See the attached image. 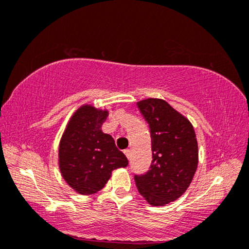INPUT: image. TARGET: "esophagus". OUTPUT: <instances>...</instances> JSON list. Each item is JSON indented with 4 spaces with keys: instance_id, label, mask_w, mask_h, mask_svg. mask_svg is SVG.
I'll return each instance as SVG.
<instances>
[{
    "instance_id": "34e87169",
    "label": "esophagus",
    "mask_w": 249,
    "mask_h": 249,
    "mask_svg": "<svg viewBox=\"0 0 249 249\" xmlns=\"http://www.w3.org/2000/svg\"><path fill=\"white\" fill-rule=\"evenodd\" d=\"M124 154L126 155V158L129 159V157H131V151H129L128 148H126V150H124Z\"/></svg>"
}]
</instances>
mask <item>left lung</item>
<instances>
[{
	"label": "left lung",
	"mask_w": 249,
	"mask_h": 249,
	"mask_svg": "<svg viewBox=\"0 0 249 249\" xmlns=\"http://www.w3.org/2000/svg\"><path fill=\"white\" fill-rule=\"evenodd\" d=\"M151 133L152 163L145 174L134 176L139 192L152 206H164L182 196L198 166L194 126L163 99L137 103Z\"/></svg>",
	"instance_id": "obj_1"
}]
</instances>
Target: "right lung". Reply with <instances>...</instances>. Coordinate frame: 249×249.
<instances>
[{
    "mask_svg": "<svg viewBox=\"0 0 249 249\" xmlns=\"http://www.w3.org/2000/svg\"><path fill=\"white\" fill-rule=\"evenodd\" d=\"M107 116V110L81 106L70 118L59 144L61 176L80 195H94L102 190L113 170L128 164L113 137L101 129Z\"/></svg>",
    "mask_w": 249,
    "mask_h": 249,
    "instance_id": "add662e5",
    "label": "right lung"
}]
</instances>
